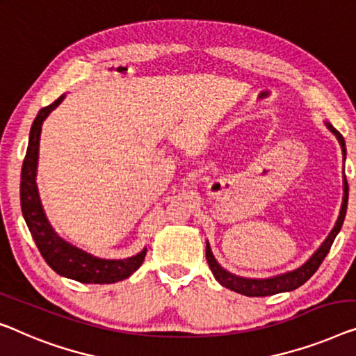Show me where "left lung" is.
Returning a JSON list of instances; mask_svg holds the SVG:
<instances>
[{"instance_id": "left-lung-1", "label": "left lung", "mask_w": 356, "mask_h": 356, "mask_svg": "<svg viewBox=\"0 0 356 356\" xmlns=\"http://www.w3.org/2000/svg\"><path fill=\"white\" fill-rule=\"evenodd\" d=\"M327 127V131L336 137L339 145L342 148V155H343V161H346V155H347V148H346V140L341 136V132L336 131L332 127L331 123H325ZM342 182H343V196H342V206H341V212H339V217L334 224V229L331 230L330 235L326 236V240L321 243V246L316 249V251L312 254V257L309 261L304 262L300 267H297L296 270H291V272H284L280 275H275V277H268V278H245V277H238V275H233L230 272H227L225 268H222L219 262L216 261V257L212 256L211 246L209 243L206 241V259H208L209 268L214 278L219 281V283L224 286V288H229L230 291H235L238 294L248 296V297H264V296H273L278 293H288V291H294L305 283L307 280H310V277H314V273L320 267L321 262L325 261V257L330 252V249L332 246L334 240H336L337 233L341 232L343 219H346V212H347V203H348V184L346 179V174L342 176Z\"/></svg>"}]
</instances>
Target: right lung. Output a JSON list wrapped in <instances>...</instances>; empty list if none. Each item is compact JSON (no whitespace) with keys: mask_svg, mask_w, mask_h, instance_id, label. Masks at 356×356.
Wrapping results in <instances>:
<instances>
[{"mask_svg":"<svg viewBox=\"0 0 356 356\" xmlns=\"http://www.w3.org/2000/svg\"><path fill=\"white\" fill-rule=\"evenodd\" d=\"M63 99H65V94H62L56 102L41 108L36 115L33 124H31L29 148H26V155L22 164V174H20V206H22V214L41 256L44 257L47 265L56 273H59L60 277L79 281V283L111 284L116 283V281L129 278L140 267L145 259L147 248L137 252L136 256L126 259L95 257L57 235L49 220H47L41 204L38 185H36L41 126L47 118V115L59 107Z\"/></svg>","mask_w":356,"mask_h":356,"instance_id":"add662e5","label":"right lung"}]
</instances>
